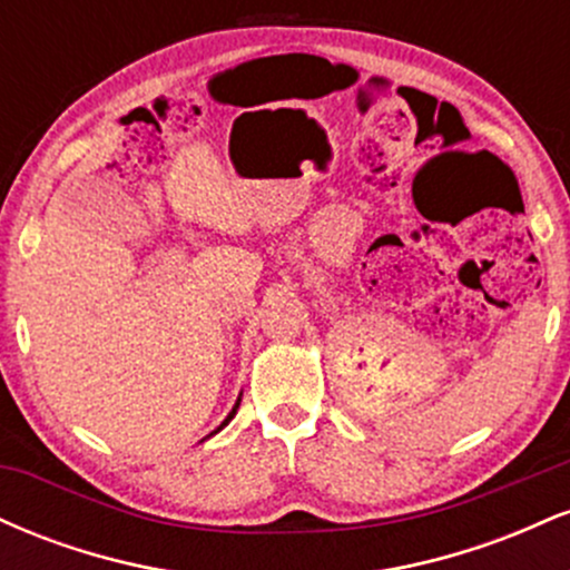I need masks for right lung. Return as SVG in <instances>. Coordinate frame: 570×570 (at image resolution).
I'll use <instances>...</instances> for the list:
<instances>
[{"instance_id": "add662e5", "label": "right lung", "mask_w": 570, "mask_h": 570, "mask_svg": "<svg viewBox=\"0 0 570 570\" xmlns=\"http://www.w3.org/2000/svg\"><path fill=\"white\" fill-rule=\"evenodd\" d=\"M238 404H240V399H238V402H235V407H233V412H230V415H227V417H225V423H222V426H219V429H225V426H227V423H230V421H233V415H235V412H238ZM219 429H217V431H219Z\"/></svg>"}]
</instances>
